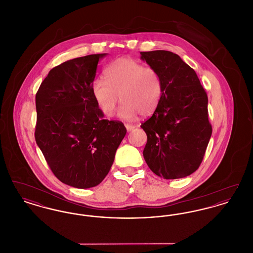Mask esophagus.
Instances as JSON below:
<instances>
[{
	"label": "esophagus",
	"instance_id": "34e87169",
	"mask_svg": "<svg viewBox=\"0 0 253 253\" xmlns=\"http://www.w3.org/2000/svg\"><path fill=\"white\" fill-rule=\"evenodd\" d=\"M125 127H126V129H127L128 132H131V131H132V130L135 128L133 125H130V124H125Z\"/></svg>",
	"mask_w": 253,
	"mask_h": 253
}]
</instances>
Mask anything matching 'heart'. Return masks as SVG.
Wrapping results in <instances>:
<instances>
[{"mask_svg":"<svg viewBox=\"0 0 253 253\" xmlns=\"http://www.w3.org/2000/svg\"><path fill=\"white\" fill-rule=\"evenodd\" d=\"M92 94L97 107L106 117L115 114L118 103L123 102L119 116L126 121L143 117L157 110L164 93L160 74L153 67L131 58H121L105 70V79L96 78Z\"/></svg>","mask_w":253,"mask_h":253,"instance_id":"b5f03b06","label":"heart"}]
</instances>
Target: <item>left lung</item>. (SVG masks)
Returning a JSON list of instances; mask_svg holds the SVG:
<instances>
[{
	"label": "left lung",
	"mask_w": 253,
	"mask_h": 253,
	"mask_svg": "<svg viewBox=\"0 0 253 253\" xmlns=\"http://www.w3.org/2000/svg\"><path fill=\"white\" fill-rule=\"evenodd\" d=\"M160 74L164 93L153 116L141 124L147 134L143 157L164 179L183 178L199 168L212 128L208 96L195 71L172 52H140Z\"/></svg>",
	"instance_id": "obj_1"
}]
</instances>
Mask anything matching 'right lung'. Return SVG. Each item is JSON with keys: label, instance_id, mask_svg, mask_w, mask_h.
<instances>
[{"label": "right lung", "instance_id": "add662e5", "mask_svg": "<svg viewBox=\"0 0 253 253\" xmlns=\"http://www.w3.org/2000/svg\"><path fill=\"white\" fill-rule=\"evenodd\" d=\"M105 56L88 55L54 67L36 94L37 145L55 176L78 189L105 178L127 132L121 121L103 120L92 94L98 60Z\"/></svg>", "mask_w": 253, "mask_h": 253}]
</instances>
